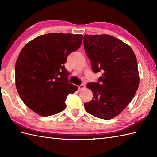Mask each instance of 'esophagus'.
Masks as SVG:
<instances>
[{
	"label": "esophagus",
	"mask_w": 157,
	"mask_h": 157,
	"mask_svg": "<svg viewBox=\"0 0 157 157\" xmlns=\"http://www.w3.org/2000/svg\"><path fill=\"white\" fill-rule=\"evenodd\" d=\"M85 88V86L84 84H82L80 86H78V90H83Z\"/></svg>",
	"instance_id": "34e87169"
}]
</instances>
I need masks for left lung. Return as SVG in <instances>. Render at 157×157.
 <instances>
[{
    "instance_id": "1",
    "label": "left lung",
    "mask_w": 157,
    "mask_h": 157,
    "mask_svg": "<svg viewBox=\"0 0 157 157\" xmlns=\"http://www.w3.org/2000/svg\"><path fill=\"white\" fill-rule=\"evenodd\" d=\"M84 46L93 72H102L98 82L87 88L93 98L84 103L86 112L102 119L118 115L138 88V63L132 48L111 35H84Z\"/></svg>"
}]
</instances>
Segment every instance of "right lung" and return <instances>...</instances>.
<instances>
[{"label": "right lung", "instance_id": "obj_1", "mask_svg": "<svg viewBox=\"0 0 157 157\" xmlns=\"http://www.w3.org/2000/svg\"><path fill=\"white\" fill-rule=\"evenodd\" d=\"M81 34L51 33L28 42L20 52L15 73L17 92L24 104L41 116L63 111L70 93L78 90L68 82L64 64L81 46Z\"/></svg>", "mask_w": 157, "mask_h": 157}]
</instances>
